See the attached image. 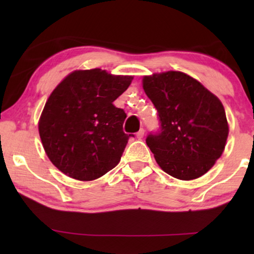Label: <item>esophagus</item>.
I'll list each match as a JSON object with an SVG mask.
<instances>
[{"instance_id":"esophagus-1","label":"esophagus","mask_w":254,"mask_h":254,"mask_svg":"<svg viewBox=\"0 0 254 254\" xmlns=\"http://www.w3.org/2000/svg\"><path fill=\"white\" fill-rule=\"evenodd\" d=\"M143 136H144V129H143V128H141V129L136 133V137L140 138V140H141V138Z\"/></svg>"}]
</instances>
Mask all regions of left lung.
<instances>
[{"label":"left lung","instance_id":"8db88e82","mask_svg":"<svg viewBox=\"0 0 254 254\" xmlns=\"http://www.w3.org/2000/svg\"><path fill=\"white\" fill-rule=\"evenodd\" d=\"M161 127L145 138L163 171L182 180L203 176L224 150L229 126L221 100L182 71L143 77Z\"/></svg>","mask_w":254,"mask_h":254}]
</instances>
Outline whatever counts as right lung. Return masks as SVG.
Instances as JSON below:
<instances>
[{
    "label": "right lung",
    "instance_id": "1",
    "mask_svg": "<svg viewBox=\"0 0 254 254\" xmlns=\"http://www.w3.org/2000/svg\"><path fill=\"white\" fill-rule=\"evenodd\" d=\"M131 79L99 68L75 70L53 90L41 113L39 135L61 172L90 182L118 165L133 135L124 133L127 116L113 102Z\"/></svg>",
    "mask_w": 254,
    "mask_h": 254
}]
</instances>
